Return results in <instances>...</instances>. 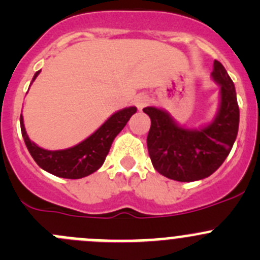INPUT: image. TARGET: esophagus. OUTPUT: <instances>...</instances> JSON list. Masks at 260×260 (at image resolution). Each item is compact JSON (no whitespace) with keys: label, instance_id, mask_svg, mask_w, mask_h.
I'll list each match as a JSON object with an SVG mask.
<instances>
[{"label":"esophagus","instance_id":"esophagus-1","mask_svg":"<svg viewBox=\"0 0 260 260\" xmlns=\"http://www.w3.org/2000/svg\"><path fill=\"white\" fill-rule=\"evenodd\" d=\"M135 103H136V106H137V108L140 109V111H142L146 106H148L149 96L147 95V94H143V93L138 94V95L135 98Z\"/></svg>","mask_w":260,"mask_h":260}]
</instances>
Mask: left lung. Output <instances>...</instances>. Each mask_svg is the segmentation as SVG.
<instances>
[{"label": "left lung", "instance_id": "8db88e82", "mask_svg": "<svg viewBox=\"0 0 260 260\" xmlns=\"http://www.w3.org/2000/svg\"><path fill=\"white\" fill-rule=\"evenodd\" d=\"M212 79L220 84V106L210 124L187 129L167 112L146 107L151 118L147 147L154 170L180 182L203 180L214 174L232 151L239 128V106L233 80L222 64L214 61Z\"/></svg>", "mask_w": 260, "mask_h": 260}]
</instances>
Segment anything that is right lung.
Returning <instances> with one entry per match:
<instances>
[{
	"label": "right lung",
	"instance_id": "add662e5",
	"mask_svg": "<svg viewBox=\"0 0 260 260\" xmlns=\"http://www.w3.org/2000/svg\"><path fill=\"white\" fill-rule=\"evenodd\" d=\"M39 73L40 70L35 73L32 81ZM136 112V107L117 112L79 145L59 151H48L36 146L26 133L22 114L20 115L21 133L28 152L41 169L62 179H81L95 172L103 165L114 138Z\"/></svg>",
	"mask_w": 260,
	"mask_h": 260
}]
</instances>
